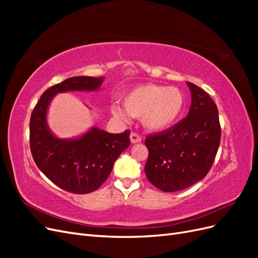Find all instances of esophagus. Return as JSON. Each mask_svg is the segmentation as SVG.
<instances>
[{
  "label": "esophagus",
  "mask_w": 258,
  "mask_h": 258,
  "mask_svg": "<svg viewBox=\"0 0 258 258\" xmlns=\"http://www.w3.org/2000/svg\"><path fill=\"white\" fill-rule=\"evenodd\" d=\"M130 140H131L132 143H139V142L142 141V138L140 137V136L137 134V132H132V134L130 135Z\"/></svg>",
  "instance_id": "1"
}]
</instances>
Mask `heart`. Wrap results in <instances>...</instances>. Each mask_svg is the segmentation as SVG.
<instances>
[{"label": "heart", "instance_id": "1", "mask_svg": "<svg viewBox=\"0 0 258 258\" xmlns=\"http://www.w3.org/2000/svg\"><path fill=\"white\" fill-rule=\"evenodd\" d=\"M185 104L184 92L177 87L146 84L127 93L123 100L124 111L113 105L112 113L122 120H128L129 115L142 117L147 129L160 131L173 126L181 117Z\"/></svg>", "mask_w": 258, "mask_h": 258}]
</instances>
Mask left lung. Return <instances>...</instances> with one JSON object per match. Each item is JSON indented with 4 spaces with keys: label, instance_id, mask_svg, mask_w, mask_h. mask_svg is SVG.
<instances>
[{
    "label": "left lung",
    "instance_id": "1",
    "mask_svg": "<svg viewBox=\"0 0 258 258\" xmlns=\"http://www.w3.org/2000/svg\"><path fill=\"white\" fill-rule=\"evenodd\" d=\"M191 104L188 115L171 128L146 136L145 174L154 186L172 192L204 178L221 143L218 110L208 93L187 82Z\"/></svg>",
    "mask_w": 258,
    "mask_h": 258
}]
</instances>
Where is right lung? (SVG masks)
<instances>
[{"label":"right lung","instance_id":"1","mask_svg":"<svg viewBox=\"0 0 258 258\" xmlns=\"http://www.w3.org/2000/svg\"><path fill=\"white\" fill-rule=\"evenodd\" d=\"M102 77L75 76L51 86L41 96L30 118V150L37 168L60 188L73 194L95 191L111 174L114 162L130 145V130L108 134L91 128L74 140L54 137L46 122L49 102L58 92L97 90Z\"/></svg>","mask_w":258,"mask_h":258}]
</instances>
